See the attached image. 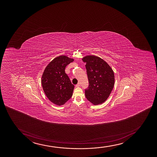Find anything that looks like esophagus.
<instances>
[{
    "label": "esophagus",
    "instance_id": "esophagus-1",
    "mask_svg": "<svg viewBox=\"0 0 157 157\" xmlns=\"http://www.w3.org/2000/svg\"><path fill=\"white\" fill-rule=\"evenodd\" d=\"M81 86V84H79V83H78V84L77 85H76V87H78L80 86Z\"/></svg>",
    "mask_w": 157,
    "mask_h": 157
}]
</instances>
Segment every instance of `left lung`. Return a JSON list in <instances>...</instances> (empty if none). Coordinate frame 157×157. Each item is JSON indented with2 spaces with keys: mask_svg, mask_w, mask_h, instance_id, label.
<instances>
[{
  "mask_svg": "<svg viewBox=\"0 0 157 157\" xmlns=\"http://www.w3.org/2000/svg\"><path fill=\"white\" fill-rule=\"evenodd\" d=\"M82 60L86 62L89 82L85 96L94 105L101 104L109 98L114 87V71L106 62L98 56H87Z\"/></svg>",
  "mask_w": 157,
  "mask_h": 157,
  "instance_id": "obj_1",
  "label": "left lung"
}]
</instances>
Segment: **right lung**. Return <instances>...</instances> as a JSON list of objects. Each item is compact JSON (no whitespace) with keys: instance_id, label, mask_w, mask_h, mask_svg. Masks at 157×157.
I'll use <instances>...</instances> for the list:
<instances>
[{"instance_id":"obj_1","label":"right lung","mask_w":157,"mask_h":157,"mask_svg":"<svg viewBox=\"0 0 157 157\" xmlns=\"http://www.w3.org/2000/svg\"><path fill=\"white\" fill-rule=\"evenodd\" d=\"M74 60L65 56H57L48 64L42 74L43 91L48 98L58 106L64 104L73 95L74 85L65 73V69Z\"/></svg>"}]
</instances>
